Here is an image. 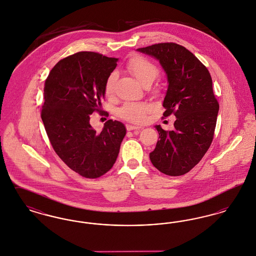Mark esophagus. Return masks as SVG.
Instances as JSON below:
<instances>
[{"instance_id": "1", "label": "esophagus", "mask_w": 256, "mask_h": 256, "mask_svg": "<svg viewBox=\"0 0 256 256\" xmlns=\"http://www.w3.org/2000/svg\"><path fill=\"white\" fill-rule=\"evenodd\" d=\"M126 130H128V132H130V130H139L141 128L140 126H132V124H126Z\"/></svg>"}]
</instances>
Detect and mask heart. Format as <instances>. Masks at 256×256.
Returning <instances> with one entry per match:
<instances>
[{"label": "heart", "mask_w": 256, "mask_h": 256, "mask_svg": "<svg viewBox=\"0 0 256 256\" xmlns=\"http://www.w3.org/2000/svg\"><path fill=\"white\" fill-rule=\"evenodd\" d=\"M126 69L134 74L143 86L152 84L158 76V67L152 61L140 56H134L128 61L126 64ZM117 78L118 76L116 72H112L108 76L104 84V93L108 97L112 96ZM150 110V106L148 102H128L124 104V106L119 110V116L126 121L139 124L145 121L146 113Z\"/></svg>", "instance_id": "heart-1"}]
</instances>
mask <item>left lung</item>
<instances>
[{"instance_id":"1","label":"left lung","mask_w":256,"mask_h":256,"mask_svg":"<svg viewBox=\"0 0 256 256\" xmlns=\"http://www.w3.org/2000/svg\"><path fill=\"white\" fill-rule=\"evenodd\" d=\"M137 50L158 60L165 71L169 84L163 116L172 113L176 118L174 130L156 126L159 140L150 159L161 172L182 176L202 160L213 140L219 104L211 76L190 50L178 44L159 43Z\"/></svg>"}]
</instances>
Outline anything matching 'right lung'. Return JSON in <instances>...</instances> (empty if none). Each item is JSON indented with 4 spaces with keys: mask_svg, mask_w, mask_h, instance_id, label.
<instances>
[{
    "mask_svg": "<svg viewBox=\"0 0 256 256\" xmlns=\"http://www.w3.org/2000/svg\"><path fill=\"white\" fill-rule=\"evenodd\" d=\"M118 58L78 52L58 61L44 86L41 118L56 154L86 178H97L112 168L126 135V126L108 120L100 132L90 115L102 110L104 84Z\"/></svg>",
    "mask_w": 256,
    "mask_h": 256,
    "instance_id": "obj_1",
    "label": "right lung"
}]
</instances>
